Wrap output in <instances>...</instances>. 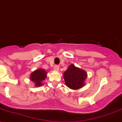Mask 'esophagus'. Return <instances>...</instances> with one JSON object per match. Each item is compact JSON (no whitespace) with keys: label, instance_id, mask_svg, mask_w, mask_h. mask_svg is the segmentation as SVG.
<instances>
[{"label":"esophagus","instance_id":"1","mask_svg":"<svg viewBox=\"0 0 122 122\" xmlns=\"http://www.w3.org/2000/svg\"><path fill=\"white\" fill-rule=\"evenodd\" d=\"M54 70H55V71H58L59 70V67L58 66H57V65H55V66L54 67Z\"/></svg>","mask_w":122,"mask_h":122}]
</instances>
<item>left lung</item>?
Masks as SVG:
<instances>
[{
  "mask_svg": "<svg viewBox=\"0 0 122 122\" xmlns=\"http://www.w3.org/2000/svg\"><path fill=\"white\" fill-rule=\"evenodd\" d=\"M87 77L86 71L71 64L64 72L63 78L66 85L70 89L78 90L84 86Z\"/></svg>",
  "mask_w": 122,
  "mask_h": 122,
  "instance_id": "obj_1",
  "label": "left lung"
}]
</instances>
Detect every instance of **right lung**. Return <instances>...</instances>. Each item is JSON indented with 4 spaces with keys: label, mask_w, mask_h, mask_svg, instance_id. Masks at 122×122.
I'll list each match as a JSON object with an SVG mask.
<instances>
[{
    "label": "right lung",
    "mask_w": 122,
    "mask_h": 122,
    "mask_svg": "<svg viewBox=\"0 0 122 122\" xmlns=\"http://www.w3.org/2000/svg\"><path fill=\"white\" fill-rule=\"evenodd\" d=\"M47 72L45 70L39 68L35 70L30 75V80L35 84V87L43 85L42 81L47 78Z\"/></svg>",
    "instance_id": "obj_1"
}]
</instances>
